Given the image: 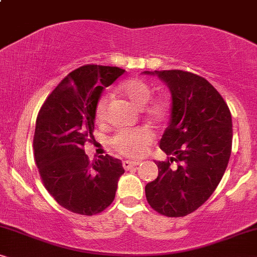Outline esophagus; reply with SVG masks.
Masks as SVG:
<instances>
[{
  "mask_svg": "<svg viewBox=\"0 0 257 257\" xmlns=\"http://www.w3.org/2000/svg\"><path fill=\"white\" fill-rule=\"evenodd\" d=\"M140 161H131V160H125L122 161V166H124L125 170H131L135 166H138Z\"/></svg>",
  "mask_w": 257,
  "mask_h": 257,
  "instance_id": "esophagus-1",
  "label": "esophagus"
}]
</instances>
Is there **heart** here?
I'll return each mask as SVG.
<instances>
[{
    "label": "heart",
    "instance_id": "1",
    "mask_svg": "<svg viewBox=\"0 0 257 257\" xmlns=\"http://www.w3.org/2000/svg\"><path fill=\"white\" fill-rule=\"evenodd\" d=\"M119 92L136 107L143 108L152 97V89L143 79H128L118 87ZM108 97L103 96L98 101L96 107L97 121L103 122L106 119ZM146 114L153 121H161L167 115V105L161 100H154L145 107ZM151 136L145 130H122L119 131L112 139L114 149L121 154L128 157H140L144 154L150 144Z\"/></svg>",
    "mask_w": 257,
    "mask_h": 257
}]
</instances>
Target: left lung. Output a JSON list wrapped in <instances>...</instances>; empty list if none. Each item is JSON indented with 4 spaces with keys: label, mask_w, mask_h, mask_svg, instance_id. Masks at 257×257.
I'll return each mask as SVG.
<instances>
[{
    "label": "left lung",
    "mask_w": 257,
    "mask_h": 257,
    "mask_svg": "<svg viewBox=\"0 0 257 257\" xmlns=\"http://www.w3.org/2000/svg\"><path fill=\"white\" fill-rule=\"evenodd\" d=\"M143 73L159 77L172 97L160 140L168 160L154 161L159 174L146 185V199L163 215L185 216L208 200L223 177L233 142L230 111L203 77L181 70Z\"/></svg>",
    "instance_id": "left-lung-1"
}]
</instances>
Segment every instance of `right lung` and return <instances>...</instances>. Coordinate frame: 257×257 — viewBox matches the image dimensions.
Here are the masks:
<instances>
[{
	"label": "right lung",
	"mask_w": 257,
	"mask_h": 257,
	"mask_svg": "<svg viewBox=\"0 0 257 257\" xmlns=\"http://www.w3.org/2000/svg\"><path fill=\"white\" fill-rule=\"evenodd\" d=\"M124 72L117 66H80L58 84L38 112L35 161L44 187L70 212L94 215L114 200L125 172L121 161L106 154L90 163L83 147L92 137L101 93Z\"/></svg>",
	"instance_id": "1"
}]
</instances>
